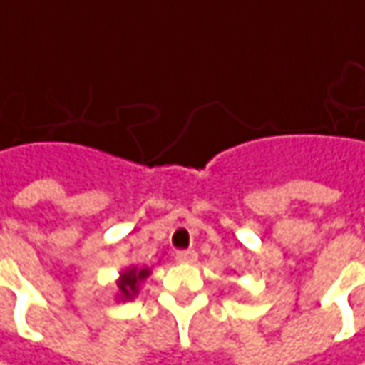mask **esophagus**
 <instances>
[{
    "mask_svg": "<svg viewBox=\"0 0 365 365\" xmlns=\"http://www.w3.org/2000/svg\"><path fill=\"white\" fill-rule=\"evenodd\" d=\"M176 262L178 264H195L197 262V252L195 250H185V252H176Z\"/></svg>",
    "mask_w": 365,
    "mask_h": 365,
    "instance_id": "obj_1",
    "label": "esophagus"
}]
</instances>
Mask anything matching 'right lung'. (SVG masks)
I'll return each instance as SVG.
<instances>
[{
	"label": "right lung",
	"instance_id": "obj_1",
	"mask_svg": "<svg viewBox=\"0 0 365 365\" xmlns=\"http://www.w3.org/2000/svg\"><path fill=\"white\" fill-rule=\"evenodd\" d=\"M152 274V270L144 266V268H138V266H130L125 270H121L120 278L115 280L118 284V292H115V301H132L133 297H138L142 282L146 280L148 276Z\"/></svg>",
	"mask_w": 365,
	"mask_h": 365
}]
</instances>
